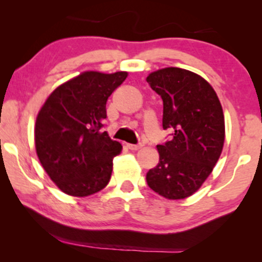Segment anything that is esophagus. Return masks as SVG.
Here are the masks:
<instances>
[{
  "label": "esophagus",
  "instance_id": "esophagus-1",
  "mask_svg": "<svg viewBox=\"0 0 262 262\" xmlns=\"http://www.w3.org/2000/svg\"><path fill=\"white\" fill-rule=\"evenodd\" d=\"M127 146H128V149L133 150V151H137V150L143 148V145H141V144H127Z\"/></svg>",
  "mask_w": 262,
  "mask_h": 262
}]
</instances>
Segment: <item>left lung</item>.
<instances>
[{
  "label": "left lung",
  "mask_w": 262,
  "mask_h": 262,
  "mask_svg": "<svg viewBox=\"0 0 262 262\" xmlns=\"http://www.w3.org/2000/svg\"><path fill=\"white\" fill-rule=\"evenodd\" d=\"M146 81L164 102L162 127L170 141L158 145L159 164L146 173L152 191L167 200H185L208 179L222 154L224 114L217 93L198 74L165 68Z\"/></svg>",
  "instance_id": "left-lung-1"
}]
</instances>
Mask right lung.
I'll return each instance as SVG.
<instances>
[{
  "label": "right lung",
  "mask_w": 262,
  "mask_h": 262,
  "mask_svg": "<svg viewBox=\"0 0 262 262\" xmlns=\"http://www.w3.org/2000/svg\"><path fill=\"white\" fill-rule=\"evenodd\" d=\"M127 71H85L56 87L39 110L35 150L60 191L73 197L97 193L110 182L113 158L123 146L102 130L108 97Z\"/></svg>",
  "instance_id": "1"
}]
</instances>
